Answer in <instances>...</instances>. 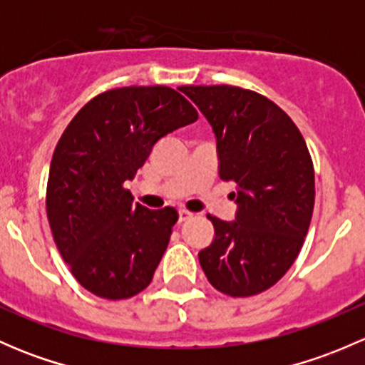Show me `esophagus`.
<instances>
[{"mask_svg": "<svg viewBox=\"0 0 365 365\" xmlns=\"http://www.w3.org/2000/svg\"><path fill=\"white\" fill-rule=\"evenodd\" d=\"M192 215H194V213L187 212V210H180V212H178V222H185V220L192 219Z\"/></svg>", "mask_w": 365, "mask_h": 365, "instance_id": "obj_1", "label": "esophagus"}]
</instances>
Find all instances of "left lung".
<instances>
[{"label":"left lung","mask_w":365,"mask_h":365,"mask_svg":"<svg viewBox=\"0 0 365 365\" xmlns=\"http://www.w3.org/2000/svg\"><path fill=\"white\" fill-rule=\"evenodd\" d=\"M217 138L219 175L237 183L233 222L206 215L215 238L200 252L210 284L252 297L295 263L314 208V168L300 130L277 104L238 86H182Z\"/></svg>","instance_id":"1"}]
</instances>
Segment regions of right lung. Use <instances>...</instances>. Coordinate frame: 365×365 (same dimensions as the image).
I'll return each mask as SVG.
<instances>
[{"label":"right lung","instance_id":"obj_1","mask_svg":"<svg viewBox=\"0 0 365 365\" xmlns=\"http://www.w3.org/2000/svg\"><path fill=\"white\" fill-rule=\"evenodd\" d=\"M197 120L168 86L114 88L91 98L54 148L46 208L53 238L84 289L108 300L152 282L178 212L134 203L123 183L143 168L159 139Z\"/></svg>","mask_w":365,"mask_h":365}]
</instances>
